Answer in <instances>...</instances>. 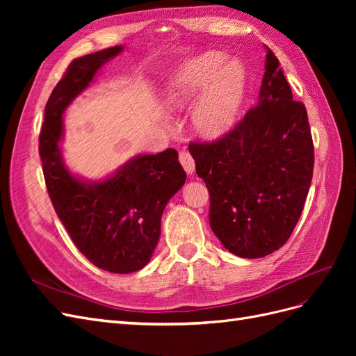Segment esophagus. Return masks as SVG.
<instances>
[{"label":"esophagus","mask_w":356,"mask_h":356,"mask_svg":"<svg viewBox=\"0 0 356 356\" xmlns=\"http://www.w3.org/2000/svg\"><path fill=\"white\" fill-rule=\"evenodd\" d=\"M179 163L184 168L188 175H191L195 172V160H193L191 154L188 152H181L179 153Z\"/></svg>","instance_id":"obj_1"}]
</instances>
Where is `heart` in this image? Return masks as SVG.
<instances>
[{
	"mask_svg": "<svg viewBox=\"0 0 356 356\" xmlns=\"http://www.w3.org/2000/svg\"><path fill=\"white\" fill-rule=\"evenodd\" d=\"M225 55L208 51L188 60L168 90V104L174 108L193 106L191 123L202 136L215 138L232 127L243 95V74L236 65L224 67Z\"/></svg>",
	"mask_w": 356,
	"mask_h": 356,
	"instance_id": "b5f03b06",
	"label": "heart"
}]
</instances>
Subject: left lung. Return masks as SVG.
<instances>
[{
  "label": "left lung",
  "instance_id": "left-lung-1",
  "mask_svg": "<svg viewBox=\"0 0 356 356\" xmlns=\"http://www.w3.org/2000/svg\"><path fill=\"white\" fill-rule=\"evenodd\" d=\"M267 49L258 104L212 143H190L196 174L209 191V224L225 250L260 258L285 245L314 175L305 104L293 99L279 60Z\"/></svg>",
  "mask_w": 356,
  "mask_h": 356
}]
</instances>
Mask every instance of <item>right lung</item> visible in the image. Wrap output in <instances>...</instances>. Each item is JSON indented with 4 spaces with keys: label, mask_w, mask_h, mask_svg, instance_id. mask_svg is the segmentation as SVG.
<instances>
[{
    "label": "right lung",
    "mask_w": 356,
    "mask_h": 356,
    "mask_svg": "<svg viewBox=\"0 0 356 356\" xmlns=\"http://www.w3.org/2000/svg\"><path fill=\"white\" fill-rule=\"evenodd\" d=\"M122 46L74 59L53 89L40 134L46 187L59 220L79 251L111 273H132L149 261L160 238V220L169 199L184 186L178 153L136 156L99 182L75 178L62 161V114Z\"/></svg>",
    "instance_id": "right-lung-1"
}]
</instances>
